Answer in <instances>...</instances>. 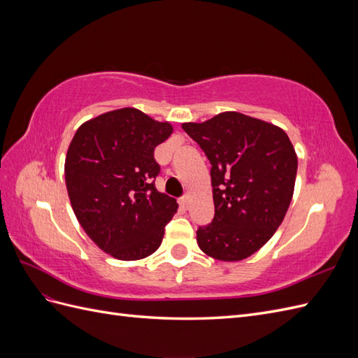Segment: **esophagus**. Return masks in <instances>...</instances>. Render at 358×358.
Here are the masks:
<instances>
[{
  "instance_id": "obj_1",
  "label": "esophagus",
  "mask_w": 358,
  "mask_h": 358,
  "mask_svg": "<svg viewBox=\"0 0 358 358\" xmlns=\"http://www.w3.org/2000/svg\"><path fill=\"white\" fill-rule=\"evenodd\" d=\"M189 203H191V197L189 196H183L182 199H179V204L182 209H188L189 208Z\"/></svg>"
}]
</instances>
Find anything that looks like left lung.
I'll use <instances>...</instances> for the list:
<instances>
[{
    "label": "left lung",
    "instance_id": "left-lung-1",
    "mask_svg": "<svg viewBox=\"0 0 358 358\" xmlns=\"http://www.w3.org/2000/svg\"><path fill=\"white\" fill-rule=\"evenodd\" d=\"M210 162L215 216L197 243L221 262L257 252L276 231L294 192L297 155L284 129L237 112L182 124Z\"/></svg>",
    "mask_w": 358,
    "mask_h": 358
}]
</instances>
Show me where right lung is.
I'll return each instance as SVG.
<instances>
[{
  "label": "right lung",
  "mask_w": 358,
  "mask_h": 358,
  "mask_svg": "<svg viewBox=\"0 0 358 358\" xmlns=\"http://www.w3.org/2000/svg\"><path fill=\"white\" fill-rule=\"evenodd\" d=\"M173 133L125 107L85 122L67 150L66 183L82 229L104 252L131 262L154 254L178 203L155 188V148Z\"/></svg>",
  "instance_id": "add662e5"
}]
</instances>
